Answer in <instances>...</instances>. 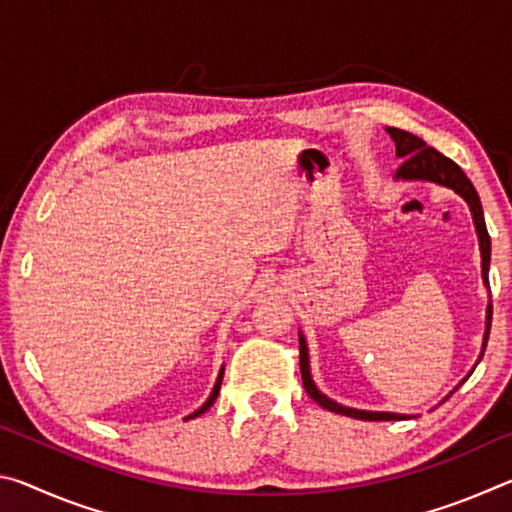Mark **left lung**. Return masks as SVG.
<instances>
[{"mask_svg":"<svg viewBox=\"0 0 512 512\" xmlns=\"http://www.w3.org/2000/svg\"><path fill=\"white\" fill-rule=\"evenodd\" d=\"M386 133L391 135V140L395 142V155L402 162V167L397 169L395 180H404V183H415V180H422V183H433L440 187L452 189L454 194H458L467 203L472 212V221H474V230L476 237H479V250H481V277H483V287L490 291V282H488V271H490V235L488 228H485V219H483V207L479 201V194H476L474 185L470 183V178L465 176L463 169L458 167L456 162L445 158L443 153H438L436 149L424 144L420 137H415L413 133L400 131V128H386ZM490 323H492V302H488L485 307V332H483V345H481V354L479 361L485 352V343H488V334H490ZM298 341H300V372H302V384H305L307 395L314 400L318 406L323 409L339 413V415H348V418H357V420H406V418H418V415H406V413H391V411H366V409H352V406H345L334 402L332 397H327L325 393L318 391V386L314 384V377H311V368H309V348H307V339L305 334L298 332ZM476 361V363H479ZM474 363V368H476ZM472 368V370H474ZM470 370V375H472ZM467 375V377H470ZM465 377V379H467ZM463 379V381H465ZM461 381V384H463ZM458 384V386H461ZM456 386V388H458ZM454 388V391H456ZM452 391V393H454ZM449 393V395H452ZM447 395V397H449ZM445 397V400H447ZM443 400V402H445Z\"/></svg>","mask_w":512,"mask_h":512,"instance_id":"1","label":"left lung"}]
</instances>
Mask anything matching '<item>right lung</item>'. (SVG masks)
Listing matches in <instances>:
<instances>
[{
	"instance_id": "1",
	"label": "right lung",
	"mask_w": 512,
	"mask_h": 512,
	"mask_svg": "<svg viewBox=\"0 0 512 512\" xmlns=\"http://www.w3.org/2000/svg\"><path fill=\"white\" fill-rule=\"evenodd\" d=\"M223 370H225V366H221V370H219V377H216V384H214V388H212V393H210V397H207V402L201 406V409H196L194 413H189L185 420H194V418H198V415H203L207 409H210V406L216 402V397H219V391H221V381H223Z\"/></svg>"
}]
</instances>
